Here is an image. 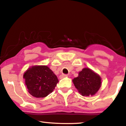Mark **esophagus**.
I'll return each instance as SVG.
<instances>
[{"label":"esophagus","instance_id":"1","mask_svg":"<svg viewBox=\"0 0 126 126\" xmlns=\"http://www.w3.org/2000/svg\"><path fill=\"white\" fill-rule=\"evenodd\" d=\"M68 76V75H62L60 76V78L62 79V78H63V77H66Z\"/></svg>","mask_w":126,"mask_h":126}]
</instances>
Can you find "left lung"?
<instances>
[{
	"label": "left lung",
	"instance_id": "left-lung-1",
	"mask_svg": "<svg viewBox=\"0 0 126 126\" xmlns=\"http://www.w3.org/2000/svg\"><path fill=\"white\" fill-rule=\"evenodd\" d=\"M73 82L82 96H93L99 91L101 85V77L89 68H84Z\"/></svg>",
	"mask_w": 126,
	"mask_h": 126
}]
</instances>
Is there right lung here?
<instances>
[{"label": "right lung", "mask_w": 126, "mask_h": 126, "mask_svg": "<svg viewBox=\"0 0 126 126\" xmlns=\"http://www.w3.org/2000/svg\"><path fill=\"white\" fill-rule=\"evenodd\" d=\"M28 92L32 96L45 97L54 90L58 82L57 77L45 65L29 68L23 75Z\"/></svg>", "instance_id": "1"}]
</instances>
